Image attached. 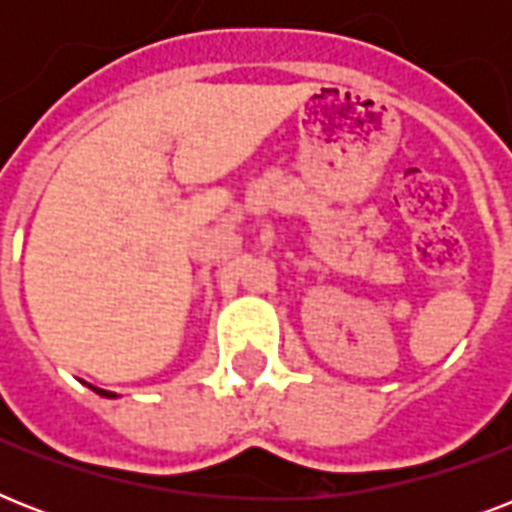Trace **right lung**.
I'll return each mask as SVG.
<instances>
[{"mask_svg": "<svg viewBox=\"0 0 512 512\" xmlns=\"http://www.w3.org/2000/svg\"><path fill=\"white\" fill-rule=\"evenodd\" d=\"M100 393V396H114V393H108V390H100V388H95Z\"/></svg>", "mask_w": 512, "mask_h": 512, "instance_id": "add662e5", "label": "right lung"}]
</instances>
